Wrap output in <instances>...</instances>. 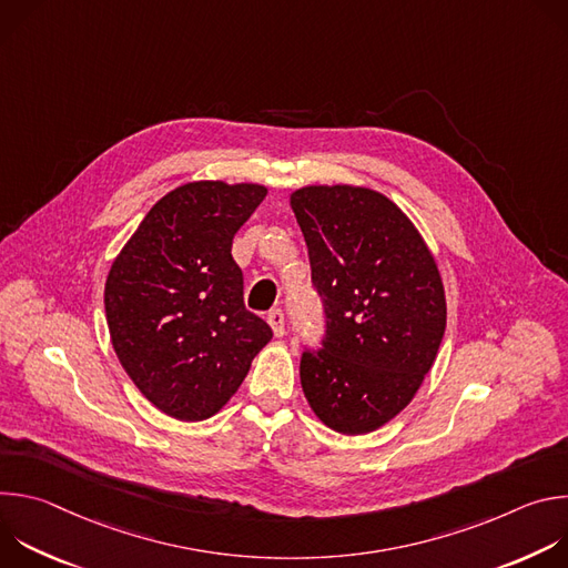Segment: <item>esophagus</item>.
<instances>
[{"label": "esophagus", "instance_id": "34e87169", "mask_svg": "<svg viewBox=\"0 0 568 568\" xmlns=\"http://www.w3.org/2000/svg\"><path fill=\"white\" fill-rule=\"evenodd\" d=\"M267 323L272 326V331H274V335L276 337H283L285 335V314H283V310H270V314H267Z\"/></svg>", "mask_w": 568, "mask_h": 568}]
</instances>
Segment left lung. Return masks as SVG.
Segmentation results:
<instances>
[{
  "label": "left lung",
  "instance_id": "left-lung-1",
  "mask_svg": "<svg viewBox=\"0 0 568 568\" xmlns=\"http://www.w3.org/2000/svg\"><path fill=\"white\" fill-rule=\"evenodd\" d=\"M303 231L326 337L301 357L316 418L359 436L414 399L440 348L447 303L414 222L364 186H303L290 195Z\"/></svg>",
  "mask_w": 568,
  "mask_h": 568
}]
</instances>
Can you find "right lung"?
I'll use <instances>...</instances> for the list:
<instances>
[{"label":"right lung","mask_w":568,"mask_h":568,"mask_svg":"<svg viewBox=\"0 0 568 568\" xmlns=\"http://www.w3.org/2000/svg\"><path fill=\"white\" fill-rule=\"evenodd\" d=\"M261 184L189 182L161 197L114 258L105 316L136 388L171 418L215 416L272 339L242 301L235 231L265 200Z\"/></svg>","instance_id":"right-lung-1"}]
</instances>
